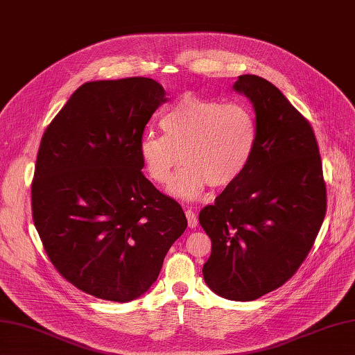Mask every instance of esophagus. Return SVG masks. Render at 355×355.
<instances>
[{
    "label": "esophagus",
    "mask_w": 355,
    "mask_h": 355,
    "mask_svg": "<svg viewBox=\"0 0 355 355\" xmlns=\"http://www.w3.org/2000/svg\"><path fill=\"white\" fill-rule=\"evenodd\" d=\"M186 218H187V224L191 228H195L198 225V216L193 210H186Z\"/></svg>",
    "instance_id": "34e87169"
}]
</instances>
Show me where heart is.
I'll return each instance as SVG.
<instances>
[{
  "label": "heart",
  "mask_w": 355,
  "mask_h": 355,
  "mask_svg": "<svg viewBox=\"0 0 355 355\" xmlns=\"http://www.w3.org/2000/svg\"><path fill=\"white\" fill-rule=\"evenodd\" d=\"M163 136L146 133L139 155L146 174L166 186L180 157L184 166L169 186L184 201L201 198L210 184L227 187L242 177L257 146L259 123L245 103L186 95L164 113Z\"/></svg>",
  "instance_id": "1"
}]
</instances>
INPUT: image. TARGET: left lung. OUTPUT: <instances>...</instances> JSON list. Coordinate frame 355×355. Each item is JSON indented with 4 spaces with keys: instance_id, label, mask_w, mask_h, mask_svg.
Here are the masks:
<instances>
[{
    "instance_id": "obj_1",
    "label": "left lung",
    "mask_w": 355,
    "mask_h": 355,
    "mask_svg": "<svg viewBox=\"0 0 355 355\" xmlns=\"http://www.w3.org/2000/svg\"><path fill=\"white\" fill-rule=\"evenodd\" d=\"M259 123L242 177L200 211L211 239L204 282L222 298L254 301L283 286L306 260L327 211V186L310 122L268 80L241 76Z\"/></svg>"
}]
</instances>
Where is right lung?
I'll return each instance as SVG.
<instances>
[{
    "label": "right lung",
    "mask_w": 355,
    "mask_h": 355,
    "mask_svg": "<svg viewBox=\"0 0 355 355\" xmlns=\"http://www.w3.org/2000/svg\"><path fill=\"white\" fill-rule=\"evenodd\" d=\"M166 101L153 78L89 81L40 140L33 220L59 274L95 298L144 295L187 227L181 205L144 175L139 155L145 125Z\"/></svg>",
    "instance_id": "right-lung-1"
}]
</instances>
